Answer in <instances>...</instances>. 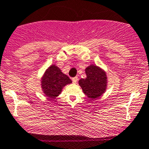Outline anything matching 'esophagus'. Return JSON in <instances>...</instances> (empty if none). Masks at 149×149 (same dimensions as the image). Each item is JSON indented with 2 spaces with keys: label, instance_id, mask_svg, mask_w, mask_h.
<instances>
[{
  "label": "esophagus",
  "instance_id": "obj_1",
  "mask_svg": "<svg viewBox=\"0 0 149 149\" xmlns=\"http://www.w3.org/2000/svg\"><path fill=\"white\" fill-rule=\"evenodd\" d=\"M72 80L73 83H76L78 80V77H73L72 79Z\"/></svg>",
  "mask_w": 149,
  "mask_h": 149
}]
</instances>
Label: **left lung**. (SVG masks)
Returning <instances> with one entry per match:
<instances>
[{
    "label": "left lung",
    "mask_w": 149,
    "mask_h": 149,
    "mask_svg": "<svg viewBox=\"0 0 149 149\" xmlns=\"http://www.w3.org/2000/svg\"><path fill=\"white\" fill-rule=\"evenodd\" d=\"M87 77L79 80L83 92L89 98L94 100L100 97L107 88V78L104 71L95 65H90L85 70Z\"/></svg>",
    "instance_id": "left-lung-1"
}]
</instances>
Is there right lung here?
I'll return each mask as SVG.
<instances>
[{
    "instance_id": "right-lung-1",
    "label": "right lung",
    "mask_w": 149,
    "mask_h": 149,
    "mask_svg": "<svg viewBox=\"0 0 149 149\" xmlns=\"http://www.w3.org/2000/svg\"><path fill=\"white\" fill-rule=\"evenodd\" d=\"M72 83L69 77L62 72L60 68L52 65L42 77L41 85L45 94L49 98H55L62 92L63 87Z\"/></svg>"
}]
</instances>
